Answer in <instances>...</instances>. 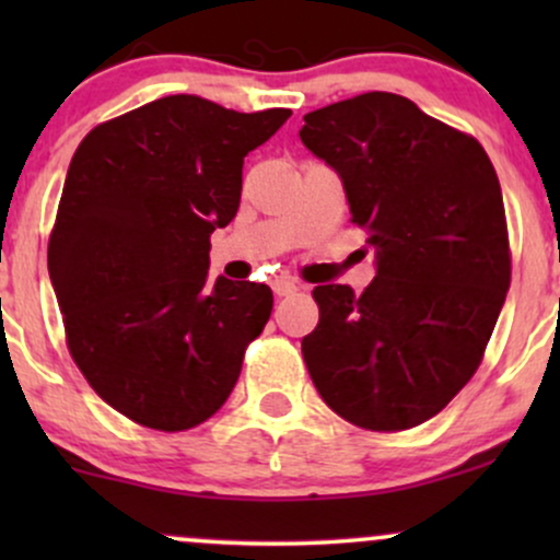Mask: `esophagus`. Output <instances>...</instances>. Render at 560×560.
<instances>
[{"label":"esophagus","mask_w":560,"mask_h":560,"mask_svg":"<svg viewBox=\"0 0 560 560\" xmlns=\"http://www.w3.org/2000/svg\"><path fill=\"white\" fill-rule=\"evenodd\" d=\"M273 292L279 294V298H289V294H294L300 289V284L294 279H289V276H279V279H273Z\"/></svg>","instance_id":"esophagus-1"}]
</instances>
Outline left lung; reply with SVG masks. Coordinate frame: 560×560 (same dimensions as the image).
Masks as SVG:
<instances>
[{
    "instance_id": "left-lung-1",
    "label": "left lung",
    "mask_w": 560,
    "mask_h": 560,
    "mask_svg": "<svg viewBox=\"0 0 560 560\" xmlns=\"http://www.w3.org/2000/svg\"><path fill=\"white\" fill-rule=\"evenodd\" d=\"M300 139L339 173L376 253L363 294L313 289L320 316L302 358L345 421L419 427L477 374L511 284L498 173L471 133L389 92L307 113Z\"/></svg>"
}]
</instances>
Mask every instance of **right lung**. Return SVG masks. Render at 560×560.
Here are the masks:
<instances>
[{
  "label": "right lung",
  "mask_w": 560,
  "mask_h": 560,
  "mask_svg": "<svg viewBox=\"0 0 560 560\" xmlns=\"http://www.w3.org/2000/svg\"><path fill=\"white\" fill-rule=\"evenodd\" d=\"M289 115L173 94L92 128L70 160L49 279L70 358L126 419L184 432L234 389L273 292L210 279V234L240 210L247 152Z\"/></svg>",
  "instance_id": "right-lung-1"
}]
</instances>
